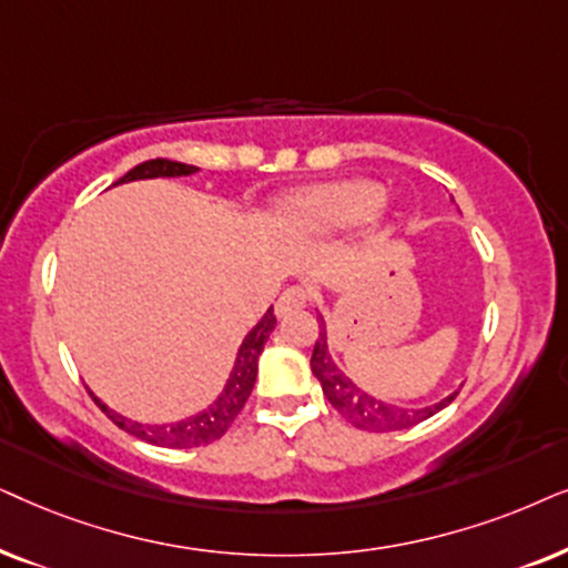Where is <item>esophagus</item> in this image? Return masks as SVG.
I'll return each instance as SVG.
<instances>
[{"label":"esophagus","mask_w":568,"mask_h":568,"mask_svg":"<svg viewBox=\"0 0 568 568\" xmlns=\"http://www.w3.org/2000/svg\"><path fill=\"white\" fill-rule=\"evenodd\" d=\"M308 301V293L304 288H285L280 293L277 304H275V314L277 316H285L291 312H296V308H304Z\"/></svg>","instance_id":"obj_1"}]
</instances>
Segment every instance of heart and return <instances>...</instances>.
Instances as JSON below:
<instances>
[{
    "label": "heart",
    "instance_id": "1",
    "mask_svg": "<svg viewBox=\"0 0 568 568\" xmlns=\"http://www.w3.org/2000/svg\"><path fill=\"white\" fill-rule=\"evenodd\" d=\"M384 205V189L366 179H347L301 189L277 202L280 225L293 236L337 233L366 223Z\"/></svg>",
    "mask_w": 568,
    "mask_h": 568
}]
</instances>
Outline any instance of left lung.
Masks as SVG:
<instances>
[{
	"mask_svg": "<svg viewBox=\"0 0 568 568\" xmlns=\"http://www.w3.org/2000/svg\"><path fill=\"white\" fill-rule=\"evenodd\" d=\"M312 372L322 384L324 397L329 399V405L343 415L345 420H351L355 428L361 430H376V434H384V430H403L413 428L423 423L430 415L444 410L452 399L457 397V392H452L449 397H444L442 403L428 405V407H403L384 403V399L374 397L372 392L361 389L351 376H347L343 368L332 361L329 347H327V324L320 316V337H316L314 353H312Z\"/></svg>",
	"mask_w": 568,
	"mask_h": 568,
	"instance_id": "obj_1",
	"label": "left lung"
}]
</instances>
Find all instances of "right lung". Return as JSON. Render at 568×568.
I'll use <instances>...</instances> for the list:
<instances>
[{
	"label": "right lung",
	"mask_w": 568,
	"mask_h": 568,
	"mask_svg": "<svg viewBox=\"0 0 568 568\" xmlns=\"http://www.w3.org/2000/svg\"><path fill=\"white\" fill-rule=\"evenodd\" d=\"M200 169L196 165L165 161V158H155V161H145L134 165L132 171H126L116 184H124V181H140V179H171V176H192ZM275 314H272V306L267 314L256 322V327L244 337V343L239 347L236 363H233V372L225 382L221 397L215 399L207 410L192 415L186 420L176 423H163V426H150V423H138L124 418V415L113 413L105 407L101 399L93 397L98 407L109 415V418L116 423L121 430L126 434L142 438V442L155 444V447H169V449H192V447H205V444H213L221 438L225 430L231 428V423L236 420V415L244 410L248 395H252L254 382H256V366H260V355L264 351V343H267L270 332L275 329Z\"/></svg>",
	"instance_id": "obj_1"
}]
</instances>
